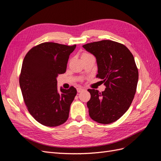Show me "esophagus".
Here are the masks:
<instances>
[{"label": "esophagus", "mask_w": 161, "mask_h": 161, "mask_svg": "<svg viewBox=\"0 0 161 161\" xmlns=\"http://www.w3.org/2000/svg\"><path fill=\"white\" fill-rule=\"evenodd\" d=\"M83 91H85L84 89H82V88H77V92H82Z\"/></svg>", "instance_id": "34e87169"}]
</instances>
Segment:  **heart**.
Segmentation results:
<instances>
[{
	"label": "heart",
	"mask_w": 161,
	"mask_h": 161,
	"mask_svg": "<svg viewBox=\"0 0 161 161\" xmlns=\"http://www.w3.org/2000/svg\"><path fill=\"white\" fill-rule=\"evenodd\" d=\"M88 55H90V54H89V53H85V54L83 55V56H88Z\"/></svg>",
	"instance_id": "heart-1"
}]
</instances>
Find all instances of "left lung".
Wrapping results in <instances>:
<instances>
[{"label": "left lung", "mask_w": 161, "mask_h": 161, "mask_svg": "<svg viewBox=\"0 0 161 161\" xmlns=\"http://www.w3.org/2000/svg\"><path fill=\"white\" fill-rule=\"evenodd\" d=\"M82 47L96 58L97 77L106 86L101 92L88 89L89 115L100 124L113 123L128 111L134 99L138 80L134 58L127 47L111 40L86 43Z\"/></svg>", "instance_id": "1"}]
</instances>
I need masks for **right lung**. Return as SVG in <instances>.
I'll use <instances>...</instances> for the list:
<instances>
[{
  "mask_svg": "<svg viewBox=\"0 0 161 161\" xmlns=\"http://www.w3.org/2000/svg\"><path fill=\"white\" fill-rule=\"evenodd\" d=\"M76 46L45 42L31 48L24 58L19 77L23 99L30 114L43 125L55 127L69 118L77 91L73 86L58 91L57 76L66 72Z\"/></svg>",
  "mask_w": 161,
  "mask_h": 161,
  "instance_id": "obj_1",
  "label": "right lung"
}]
</instances>
